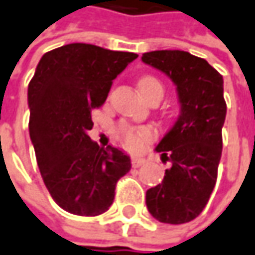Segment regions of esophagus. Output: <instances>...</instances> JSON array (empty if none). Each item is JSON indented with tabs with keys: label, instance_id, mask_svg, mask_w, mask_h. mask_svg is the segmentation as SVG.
Listing matches in <instances>:
<instances>
[{
	"label": "esophagus",
	"instance_id": "1",
	"mask_svg": "<svg viewBox=\"0 0 255 255\" xmlns=\"http://www.w3.org/2000/svg\"><path fill=\"white\" fill-rule=\"evenodd\" d=\"M131 163H132L134 168H139L141 165H144L145 163V159L144 158H139V156H134V158L131 159Z\"/></svg>",
	"mask_w": 255,
	"mask_h": 255
}]
</instances>
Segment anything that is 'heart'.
<instances>
[{
	"instance_id": "obj_1",
	"label": "heart",
	"mask_w": 255,
	"mask_h": 255,
	"mask_svg": "<svg viewBox=\"0 0 255 255\" xmlns=\"http://www.w3.org/2000/svg\"><path fill=\"white\" fill-rule=\"evenodd\" d=\"M154 87H161L162 89L159 82L152 76H144V77H141L138 80V89H139L142 96L146 94L151 89H154ZM120 132L123 135L126 146L131 151H141L145 146V144L148 141H151V138H152V131L148 129V128H131L127 127V126H123L120 128Z\"/></svg>"
}]
</instances>
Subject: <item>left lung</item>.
I'll return each mask as SVG.
<instances>
[{
  "instance_id": "8db88e82",
  "label": "left lung",
  "mask_w": 255,
  "mask_h": 255,
  "mask_svg": "<svg viewBox=\"0 0 255 255\" xmlns=\"http://www.w3.org/2000/svg\"><path fill=\"white\" fill-rule=\"evenodd\" d=\"M141 60L171 79L180 106L178 119L155 148L172 166L162 183L146 190V207L161 223H188L202 213L217 179L227 111L223 76L183 50L146 52Z\"/></svg>"
}]
</instances>
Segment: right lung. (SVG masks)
Segmentation results:
<instances>
[{"label":"right lung","mask_w":255,"mask_h":255,"mask_svg":"<svg viewBox=\"0 0 255 255\" xmlns=\"http://www.w3.org/2000/svg\"><path fill=\"white\" fill-rule=\"evenodd\" d=\"M138 55L69 43L40 57L28 86L29 135L52 199L77 216L109 210L117 180L131 169L124 151L100 148L89 136L92 110L106 101L113 80Z\"/></svg>","instance_id":"obj_1"}]
</instances>
